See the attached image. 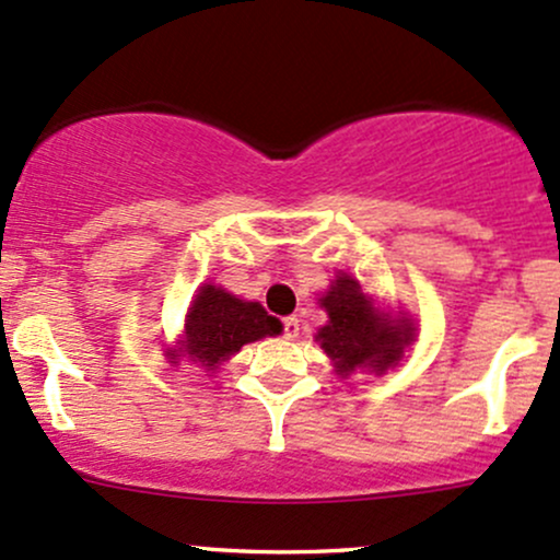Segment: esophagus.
I'll list each match as a JSON object with an SVG mask.
<instances>
[{
	"mask_svg": "<svg viewBox=\"0 0 560 560\" xmlns=\"http://www.w3.org/2000/svg\"><path fill=\"white\" fill-rule=\"evenodd\" d=\"M282 336H285V339H296L299 336V320L296 317H285V320H282Z\"/></svg>",
	"mask_w": 560,
	"mask_h": 560,
	"instance_id": "obj_1",
	"label": "esophagus"
}]
</instances>
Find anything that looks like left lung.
Instances as JSON below:
<instances>
[{"label":"left lung","instance_id":"obj_1","mask_svg":"<svg viewBox=\"0 0 560 560\" xmlns=\"http://www.w3.org/2000/svg\"><path fill=\"white\" fill-rule=\"evenodd\" d=\"M320 306L328 312V323L317 330L315 341H320L336 376L341 378L352 376L354 371H374L382 376L400 363L402 352L417 336L408 317H389L387 312L376 310L358 280L345 272L330 282L320 296Z\"/></svg>","mask_w":560,"mask_h":560}]
</instances>
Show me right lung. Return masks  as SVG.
Listing matches in <instances>:
<instances>
[{
  "instance_id": "add662e5",
  "label": "right lung",
  "mask_w": 560,
  "mask_h": 560,
  "mask_svg": "<svg viewBox=\"0 0 560 560\" xmlns=\"http://www.w3.org/2000/svg\"><path fill=\"white\" fill-rule=\"evenodd\" d=\"M278 317L267 315L258 302H243L221 285H200L184 320V339L178 350H167L171 363L189 358L206 374H215L221 363L243 350V345L280 334Z\"/></svg>"
}]
</instances>
